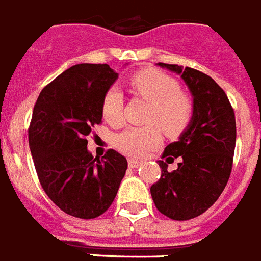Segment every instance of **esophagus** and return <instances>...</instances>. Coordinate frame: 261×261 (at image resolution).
Returning <instances> with one entry per match:
<instances>
[{
	"label": "esophagus",
	"mask_w": 261,
	"mask_h": 261,
	"mask_svg": "<svg viewBox=\"0 0 261 261\" xmlns=\"http://www.w3.org/2000/svg\"><path fill=\"white\" fill-rule=\"evenodd\" d=\"M128 165L129 168H133V170H136V168H139L140 165H142V161H139V160H128Z\"/></svg>",
	"instance_id": "esophagus-1"
}]
</instances>
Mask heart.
Here are the masks:
<instances>
[{"instance_id": "obj_1", "label": "heart", "mask_w": 261, "mask_h": 261, "mask_svg": "<svg viewBox=\"0 0 261 261\" xmlns=\"http://www.w3.org/2000/svg\"><path fill=\"white\" fill-rule=\"evenodd\" d=\"M133 94L151 104L144 128H126L117 135L115 146L126 155L140 157L161 143L160 129L171 138L184 132L189 125L193 106L189 97L179 91L178 82L157 69L139 70L129 79ZM101 112L110 125L123 122V96L118 87H111L102 97Z\"/></svg>"}]
</instances>
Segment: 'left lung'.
I'll return each mask as SVG.
<instances>
[{"label":"left lung","instance_id":"obj_1","mask_svg":"<svg viewBox=\"0 0 261 261\" xmlns=\"http://www.w3.org/2000/svg\"><path fill=\"white\" fill-rule=\"evenodd\" d=\"M182 77L193 98V114L179 138L170 143L160 160L161 178L150 188L160 213L185 221L210 208L227 185L237 142V123L225 91L200 70L157 64ZM179 156L172 173L168 164Z\"/></svg>","mask_w":261,"mask_h":261}]
</instances>
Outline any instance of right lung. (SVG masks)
Listing matches in <instances>:
<instances>
[{
    "mask_svg": "<svg viewBox=\"0 0 261 261\" xmlns=\"http://www.w3.org/2000/svg\"><path fill=\"white\" fill-rule=\"evenodd\" d=\"M118 79L107 64L70 66L41 90L29 128V146L43 189L61 210L96 218L117 196L128 161L115 150L93 157L86 136L101 122L106 91Z\"/></svg>",
    "mask_w": 261,
    "mask_h": 261,
    "instance_id": "right-lung-1",
    "label": "right lung"
}]
</instances>
